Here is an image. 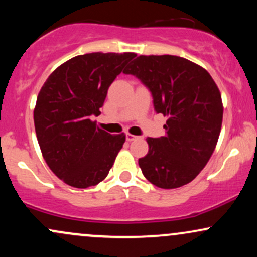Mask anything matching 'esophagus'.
I'll return each instance as SVG.
<instances>
[{
    "label": "esophagus",
    "instance_id": "esophagus-1",
    "mask_svg": "<svg viewBox=\"0 0 257 257\" xmlns=\"http://www.w3.org/2000/svg\"><path fill=\"white\" fill-rule=\"evenodd\" d=\"M139 137H135V135H132V134H129V133H126L125 134V140L126 141H133V140H135V139H138Z\"/></svg>",
    "mask_w": 257,
    "mask_h": 257
}]
</instances>
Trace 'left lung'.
I'll list each match as a JSON object with an SVG mask.
<instances>
[{
    "instance_id": "obj_1",
    "label": "left lung",
    "mask_w": 257,
    "mask_h": 257,
    "mask_svg": "<svg viewBox=\"0 0 257 257\" xmlns=\"http://www.w3.org/2000/svg\"><path fill=\"white\" fill-rule=\"evenodd\" d=\"M123 72L140 79L155 111L168 117L166 135L146 139L149 153L139 159L144 176L161 188L191 182L219 140L223 107L216 83L199 65L175 55H140Z\"/></svg>"
}]
</instances>
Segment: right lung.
Listing matches in <instances>:
<instances>
[{
  "mask_svg": "<svg viewBox=\"0 0 257 257\" xmlns=\"http://www.w3.org/2000/svg\"><path fill=\"white\" fill-rule=\"evenodd\" d=\"M137 57L134 53H89L58 67L44 82L34 111L43 158L65 184L87 188L102 181L125 141L99 129L108 87Z\"/></svg>",
  "mask_w": 257,
  "mask_h": 257,
  "instance_id": "1",
  "label": "right lung"
}]
</instances>
